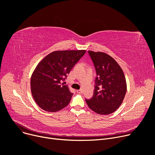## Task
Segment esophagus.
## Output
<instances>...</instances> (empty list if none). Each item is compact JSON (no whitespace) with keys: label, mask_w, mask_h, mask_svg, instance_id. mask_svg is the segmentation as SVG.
<instances>
[{"label":"esophagus","mask_w":155,"mask_h":155,"mask_svg":"<svg viewBox=\"0 0 155 155\" xmlns=\"http://www.w3.org/2000/svg\"><path fill=\"white\" fill-rule=\"evenodd\" d=\"M77 93H83V89H79V90H77Z\"/></svg>","instance_id":"34e87169"}]
</instances>
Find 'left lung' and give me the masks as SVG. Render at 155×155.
Listing matches in <instances>:
<instances>
[{"label": "left lung", "mask_w": 155, "mask_h": 155, "mask_svg": "<svg viewBox=\"0 0 155 155\" xmlns=\"http://www.w3.org/2000/svg\"><path fill=\"white\" fill-rule=\"evenodd\" d=\"M96 72L94 94L86 99L91 110L99 114L114 112L123 103L126 93L124 72L117 62L108 54L88 51Z\"/></svg>", "instance_id": "left-lung-1"}]
</instances>
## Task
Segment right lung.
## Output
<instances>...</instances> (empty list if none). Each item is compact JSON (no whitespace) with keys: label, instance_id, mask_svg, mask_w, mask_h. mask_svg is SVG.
Segmentation results:
<instances>
[{"label":"right lung","instance_id":"add662e5","mask_svg":"<svg viewBox=\"0 0 155 155\" xmlns=\"http://www.w3.org/2000/svg\"><path fill=\"white\" fill-rule=\"evenodd\" d=\"M86 51H57L45 56L35 68L31 79L34 99L43 110L56 112L67 106L72 93L62 83Z\"/></svg>","mask_w":155,"mask_h":155}]
</instances>
